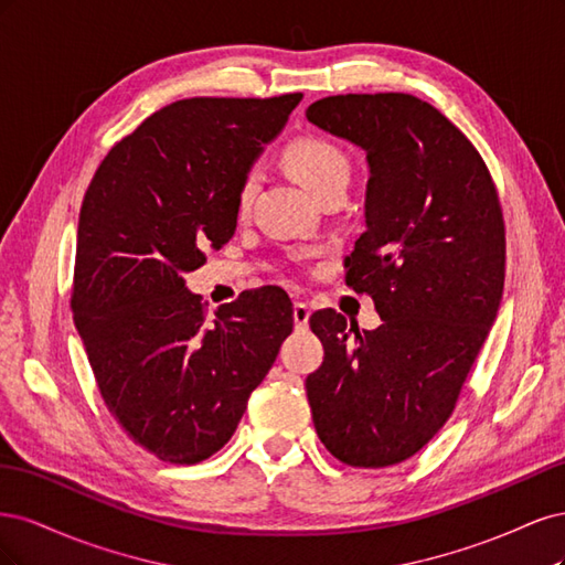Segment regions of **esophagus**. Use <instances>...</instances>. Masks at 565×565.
<instances>
[{
	"label": "esophagus",
	"mask_w": 565,
	"mask_h": 565,
	"mask_svg": "<svg viewBox=\"0 0 565 565\" xmlns=\"http://www.w3.org/2000/svg\"><path fill=\"white\" fill-rule=\"evenodd\" d=\"M292 316H295L297 328H306V324H309V318H311V306L306 301H297L295 309H292Z\"/></svg>",
	"instance_id": "34e87169"
}]
</instances>
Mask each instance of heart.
Segmentation results:
<instances>
[{"instance_id": "b5f03b06", "label": "heart", "mask_w": 565, "mask_h": 565, "mask_svg": "<svg viewBox=\"0 0 565 565\" xmlns=\"http://www.w3.org/2000/svg\"><path fill=\"white\" fill-rule=\"evenodd\" d=\"M282 158L289 169L301 179L306 188L320 198L328 193L330 188L349 185L351 181V158L347 150L337 146L328 136L320 134H303L289 141L282 150ZM256 188H259V172L249 167L237 183L235 193V207L241 214H247L252 202L256 198Z\"/></svg>"}]
</instances>
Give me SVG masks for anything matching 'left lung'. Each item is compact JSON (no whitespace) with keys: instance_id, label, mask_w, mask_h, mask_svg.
<instances>
[{"instance_id":"1","label":"left lung","mask_w":565,"mask_h":565,"mask_svg":"<svg viewBox=\"0 0 565 565\" xmlns=\"http://www.w3.org/2000/svg\"><path fill=\"white\" fill-rule=\"evenodd\" d=\"M309 122L367 150V231L347 285L370 295L377 330L337 311L311 316L322 365L306 377L318 438L361 469L401 465L452 415L500 309L507 237L481 152L409 94L320 98Z\"/></svg>"}]
</instances>
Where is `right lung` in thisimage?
<instances>
[{
	"mask_svg": "<svg viewBox=\"0 0 565 565\" xmlns=\"http://www.w3.org/2000/svg\"><path fill=\"white\" fill-rule=\"evenodd\" d=\"M299 100H174L108 150L84 193L73 318L108 413L169 465L226 446L292 332L280 287L247 289L210 318L183 273L231 241L237 183Z\"/></svg>",
	"mask_w": 565,
	"mask_h": 565,
	"instance_id": "right-lung-1",
	"label": "right lung"
}]
</instances>
